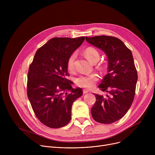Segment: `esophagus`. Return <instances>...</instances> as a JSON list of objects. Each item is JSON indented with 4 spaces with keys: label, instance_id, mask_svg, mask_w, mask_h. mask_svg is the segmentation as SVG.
<instances>
[{
    "label": "esophagus",
    "instance_id": "obj_1",
    "mask_svg": "<svg viewBox=\"0 0 155 155\" xmlns=\"http://www.w3.org/2000/svg\"><path fill=\"white\" fill-rule=\"evenodd\" d=\"M83 92H84V94H87L88 92H90V91H89L88 90H87V89H84Z\"/></svg>",
    "mask_w": 155,
    "mask_h": 155
}]
</instances>
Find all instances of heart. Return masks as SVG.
<instances>
[{
	"label": "heart",
	"mask_w": 155,
	"mask_h": 155,
	"mask_svg": "<svg viewBox=\"0 0 155 155\" xmlns=\"http://www.w3.org/2000/svg\"><path fill=\"white\" fill-rule=\"evenodd\" d=\"M84 54L86 58L92 63L97 61L100 58V54L96 49L92 47H88L84 51ZM77 57V53H72L67 61V68L69 71H73L75 69V61ZM99 80V76L95 73L92 74L80 75L75 79L76 84L81 87L92 88L95 86V82Z\"/></svg>",
	"instance_id": "1"
}]
</instances>
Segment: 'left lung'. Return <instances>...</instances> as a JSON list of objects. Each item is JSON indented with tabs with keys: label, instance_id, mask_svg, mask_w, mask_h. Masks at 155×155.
<instances>
[{
	"label": "left lung",
	"instance_id": "left-lung-1",
	"mask_svg": "<svg viewBox=\"0 0 155 155\" xmlns=\"http://www.w3.org/2000/svg\"><path fill=\"white\" fill-rule=\"evenodd\" d=\"M86 41L102 50L107 56L108 73L99 87L106 97L94 94L96 102L91 109L93 119L111 124L123 117L133 102L137 80L131 50L119 39L109 36L86 37Z\"/></svg>",
	"mask_w": 155,
	"mask_h": 155
}]
</instances>
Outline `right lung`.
<instances>
[{
	"instance_id": "right-lung-1",
	"label": "right lung",
	"mask_w": 155,
	"mask_h": 155,
	"mask_svg": "<svg viewBox=\"0 0 155 155\" xmlns=\"http://www.w3.org/2000/svg\"><path fill=\"white\" fill-rule=\"evenodd\" d=\"M85 37L53 38L37 50L28 74L27 94L37 118L51 128L66 126L71 105L83 94L71 87L67 61Z\"/></svg>"
}]
</instances>
